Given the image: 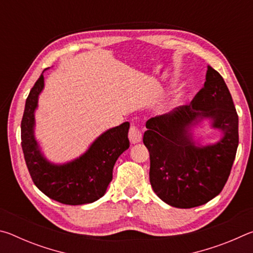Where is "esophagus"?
<instances>
[{
	"mask_svg": "<svg viewBox=\"0 0 253 253\" xmlns=\"http://www.w3.org/2000/svg\"><path fill=\"white\" fill-rule=\"evenodd\" d=\"M128 137H129V140L132 144L139 143L142 140V131H140L138 126H136L135 124H131L129 131H128Z\"/></svg>",
	"mask_w": 253,
	"mask_h": 253,
	"instance_id": "obj_1",
	"label": "esophagus"
}]
</instances>
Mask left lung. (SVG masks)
I'll list each match as a JSON object with an SVG mask.
<instances>
[{"label": "left lung", "instance_id": "8db88e82", "mask_svg": "<svg viewBox=\"0 0 253 253\" xmlns=\"http://www.w3.org/2000/svg\"><path fill=\"white\" fill-rule=\"evenodd\" d=\"M209 117L225 136L211 147L196 148L188 128ZM238 114L222 76L208 66L204 87L190 105L146 122L143 142L151 157L149 182L158 198L190 209L208 203L223 190L239 144Z\"/></svg>", "mask_w": 253, "mask_h": 253}]
</instances>
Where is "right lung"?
I'll return each instance as SVG.
<instances>
[{"instance_id":"1","label":"right lung","mask_w":253,"mask_h":253,"mask_svg":"<svg viewBox=\"0 0 253 253\" xmlns=\"http://www.w3.org/2000/svg\"><path fill=\"white\" fill-rule=\"evenodd\" d=\"M43 75L30 90L21 122V145L33 183L50 199L62 204L92 203L105 194L113 179L117 158L129 147L126 122L107 130L93 142L83 156L65 165H53L41 155L33 136L34 109L43 89Z\"/></svg>"}]
</instances>
